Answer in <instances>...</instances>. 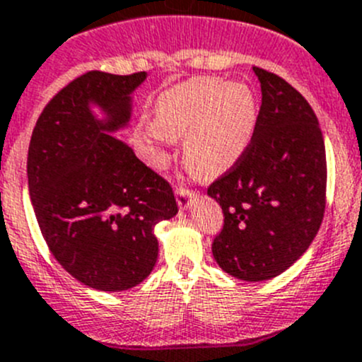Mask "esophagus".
I'll list each match as a JSON object with an SVG mask.
<instances>
[{
  "mask_svg": "<svg viewBox=\"0 0 362 362\" xmlns=\"http://www.w3.org/2000/svg\"><path fill=\"white\" fill-rule=\"evenodd\" d=\"M175 194H177V202H178V207L180 209H187L189 204H191V198L194 197V192H192L191 189L185 187V185H178L177 191H175Z\"/></svg>",
  "mask_w": 362,
  "mask_h": 362,
  "instance_id": "esophagus-1",
  "label": "esophagus"
}]
</instances>
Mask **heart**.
Masks as SVG:
<instances>
[{"label":"heart","mask_w":362,"mask_h":362,"mask_svg":"<svg viewBox=\"0 0 362 362\" xmlns=\"http://www.w3.org/2000/svg\"><path fill=\"white\" fill-rule=\"evenodd\" d=\"M257 112V98L246 83L198 76L158 98L153 137L168 141L187 134V168L204 177H216L230 170L246 151Z\"/></svg>","instance_id":"b5f03b06"}]
</instances>
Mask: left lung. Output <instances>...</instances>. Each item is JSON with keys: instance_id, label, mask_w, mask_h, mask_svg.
Returning a JSON list of instances; mask_svg holds the SVG:
<instances>
[{"instance_id": "obj_1", "label": "left lung", "mask_w": 362, "mask_h": 362, "mask_svg": "<svg viewBox=\"0 0 362 362\" xmlns=\"http://www.w3.org/2000/svg\"><path fill=\"white\" fill-rule=\"evenodd\" d=\"M262 103L248 148L207 189L223 211L212 255L248 282L280 275L316 238L325 212L327 157L309 101L279 74L253 67Z\"/></svg>"}]
</instances>
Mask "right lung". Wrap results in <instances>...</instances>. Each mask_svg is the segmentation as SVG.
I'll return each instance as SVG.
<instances>
[{
  "instance_id": "1",
  "label": "right lung",
  "mask_w": 362,
  "mask_h": 362,
  "mask_svg": "<svg viewBox=\"0 0 362 362\" xmlns=\"http://www.w3.org/2000/svg\"><path fill=\"white\" fill-rule=\"evenodd\" d=\"M146 73L89 71L44 107L28 148V189L59 264L100 291H124L153 269L157 223L178 212L173 187L109 132L130 119V93ZM110 114L101 124L88 105Z\"/></svg>"
}]
</instances>
